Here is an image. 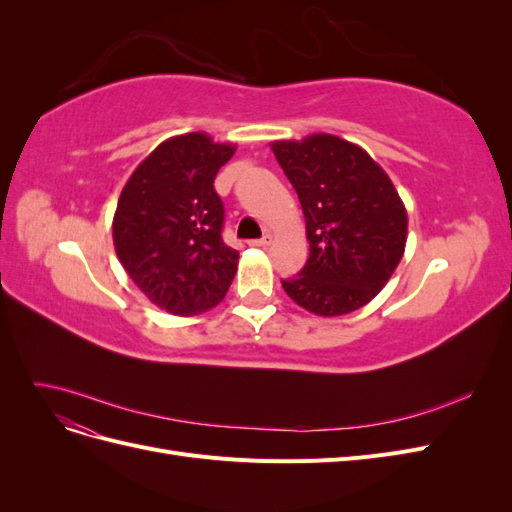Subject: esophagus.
<instances>
[{
	"label": "esophagus",
	"mask_w": 512,
	"mask_h": 512,
	"mask_svg": "<svg viewBox=\"0 0 512 512\" xmlns=\"http://www.w3.org/2000/svg\"><path fill=\"white\" fill-rule=\"evenodd\" d=\"M250 245H254V247H269V245H271V235L267 232L265 237H262V239H254Z\"/></svg>",
	"instance_id": "obj_1"
}]
</instances>
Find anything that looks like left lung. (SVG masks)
Listing matches in <instances>:
<instances>
[{"label": "left lung", "instance_id": "1", "mask_svg": "<svg viewBox=\"0 0 512 512\" xmlns=\"http://www.w3.org/2000/svg\"><path fill=\"white\" fill-rule=\"evenodd\" d=\"M297 190L309 258L282 286L307 312L335 318L367 305L391 280L408 239V213L382 166L333 134L271 143Z\"/></svg>", "mask_w": 512, "mask_h": 512}]
</instances>
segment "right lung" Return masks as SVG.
Listing matches in <instances>:
<instances>
[{
  "label": "right lung",
  "instance_id": "1",
  "mask_svg": "<svg viewBox=\"0 0 512 512\" xmlns=\"http://www.w3.org/2000/svg\"><path fill=\"white\" fill-rule=\"evenodd\" d=\"M235 149L205 132L173 136L123 185L113 218L115 252L130 280L168 314L207 312L237 273L239 252L222 239L224 205L213 188Z\"/></svg>",
  "mask_w": 512,
  "mask_h": 512
}]
</instances>
